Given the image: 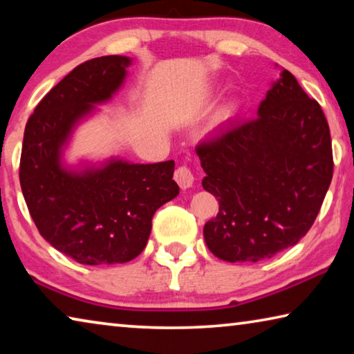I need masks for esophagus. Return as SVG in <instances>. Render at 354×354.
I'll list each match as a JSON object with an SVG mask.
<instances>
[{
  "label": "esophagus",
  "mask_w": 354,
  "mask_h": 354,
  "mask_svg": "<svg viewBox=\"0 0 354 354\" xmlns=\"http://www.w3.org/2000/svg\"><path fill=\"white\" fill-rule=\"evenodd\" d=\"M174 178H176V182L178 183V187H180L182 189H187L189 187H193V182H194L193 172L189 171L187 166L177 167L176 174H174Z\"/></svg>",
  "instance_id": "obj_1"
}]
</instances>
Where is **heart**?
Wrapping results in <instances>:
<instances>
[{
    "instance_id": "1",
    "label": "heart",
    "mask_w": 354,
    "mask_h": 354,
    "mask_svg": "<svg viewBox=\"0 0 354 354\" xmlns=\"http://www.w3.org/2000/svg\"><path fill=\"white\" fill-rule=\"evenodd\" d=\"M234 113H236V104H234V102H226V104L220 109L218 113H216L215 122L225 123L226 120H230Z\"/></svg>"
}]
</instances>
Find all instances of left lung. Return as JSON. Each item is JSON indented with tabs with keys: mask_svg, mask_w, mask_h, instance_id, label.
Wrapping results in <instances>:
<instances>
[{
	"mask_svg": "<svg viewBox=\"0 0 354 354\" xmlns=\"http://www.w3.org/2000/svg\"><path fill=\"white\" fill-rule=\"evenodd\" d=\"M279 69L253 120L223 124L196 149L205 172L203 188L220 204L205 223L204 241L230 263H257L296 245L333 180L322 107L290 71Z\"/></svg>",
	"mask_w": 354,
	"mask_h": 354,
	"instance_id": "left-lung-1",
	"label": "left lung"
}]
</instances>
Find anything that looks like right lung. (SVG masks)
<instances>
[{
	"label": "right lung",
	"instance_id": "add662e5",
	"mask_svg": "<svg viewBox=\"0 0 354 354\" xmlns=\"http://www.w3.org/2000/svg\"><path fill=\"white\" fill-rule=\"evenodd\" d=\"M131 63L107 55L79 64L42 97L25 128L20 185L31 218L50 245L80 264L139 257L153 214L178 194L174 161L66 160L75 129L122 90Z\"/></svg>",
	"mask_w": 354,
	"mask_h": 354
}]
</instances>
